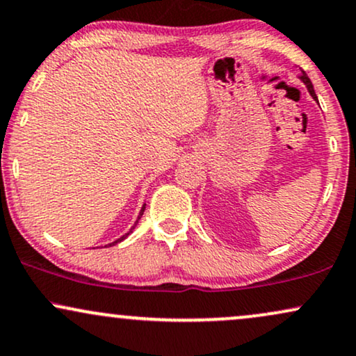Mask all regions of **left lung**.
Listing matches in <instances>:
<instances>
[{"mask_svg":"<svg viewBox=\"0 0 356 356\" xmlns=\"http://www.w3.org/2000/svg\"><path fill=\"white\" fill-rule=\"evenodd\" d=\"M300 79H302V83L307 86V89H308V92H310V96L314 97V99H315L316 102H318V99H316V94H315V91H314V84H312V81L308 79V76H307V72H305V71H302Z\"/></svg>","mask_w":356,"mask_h":356,"instance_id":"left-lung-1","label":"left lung"}]
</instances>
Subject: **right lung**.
Listing matches in <instances>:
<instances>
[{
    "label": "right lung",
    "mask_w": 356,
    "mask_h": 356,
    "mask_svg": "<svg viewBox=\"0 0 356 356\" xmlns=\"http://www.w3.org/2000/svg\"><path fill=\"white\" fill-rule=\"evenodd\" d=\"M144 211H145V204L143 205V209H140V212H139V217H137L136 224L131 227V230H129V232H127L126 235H122V237H121V238H118V241H114L113 243H109V245H115V243H118V242H121V241H124V238H126V237H127V235H129V234L132 232V230H134V229H136V225H137V224H139V219H140V217H143V213H144Z\"/></svg>",
    "instance_id": "right-lung-1"
}]
</instances>
